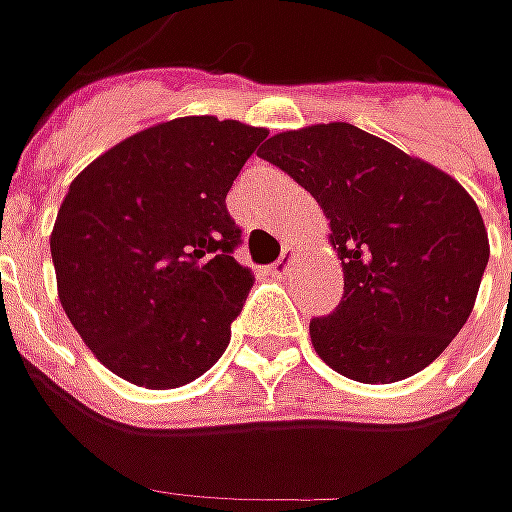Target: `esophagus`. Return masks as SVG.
I'll list each match as a JSON object with an SVG mask.
<instances>
[{
    "mask_svg": "<svg viewBox=\"0 0 512 512\" xmlns=\"http://www.w3.org/2000/svg\"><path fill=\"white\" fill-rule=\"evenodd\" d=\"M290 267H293V250H290V247H285V250H282V256H279V262L273 265V276L285 279L287 273H290Z\"/></svg>",
    "mask_w": 512,
    "mask_h": 512,
    "instance_id": "34e87169",
    "label": "esophagus"
}]
</instances>
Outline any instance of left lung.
<instances>
[{
    "mask_svg": "<svg viewBox=\"0 0 512 512\" xmlns=\"http://www.w3.org/2000/svg\"><path fill=\"white\" fill-rule=\"evenodd\" d=\"M262 159L319 202L342 259V302L310 322L322 362L353 382L390 384L439 359L473 313L490 259L470 193L347 122L276 133Z\"/></svg>",
    "mask_w": 512,
    "mask_h": 512,
    "instance_id": "1",
    "label": "left lung"
}]
</instances>
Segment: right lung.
I'll return each instance as SVG.
<instances>
[{
  "mask_svg": "<svg viewBox=\"0 0 512 512\" xmlns=\"http://www.w3.org/2000/svg\"><path fill=\"white\" fill-rule=\"evenodd\" d=\"M265 128L182 116L105 150L70 182L50 233L59 302L119 379L170 390L230 342L253 273L227 190Z\"/></svg>",
  "mask_w": 512,
  "mask_h": 512,
  "instance_id": "add662e5",
  "label": "right lung"
}]
</instances>
